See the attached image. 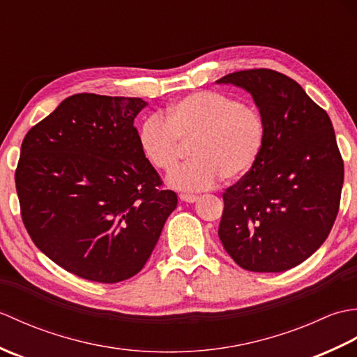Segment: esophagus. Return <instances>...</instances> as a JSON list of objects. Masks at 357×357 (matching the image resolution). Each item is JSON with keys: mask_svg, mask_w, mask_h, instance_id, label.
<instances>
[{"mask_svg": "<svg viewBox=\"0 0 357 357\" xmlns=\"http://www.w3.org/2000/svg\"><path fill=\"white\" fill-rule=\"evenodd\" d=\"M179 199L181 201H184V202H196L199 199V196H196V195H185V193H183V195H179Z\"/></svg>", "mask_w": 357, "mask_h": 357, "instance_id": "obj_1", "label": "esophagus"}]
</instances>
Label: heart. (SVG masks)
<instances>
[{
    "label": "heart",
    "mask_w": 357,
    "mask_h": 357,
    "mask_svg": "<svg viewBox=\"0 0 357 357\" xmlns=\"http://www.w3.org/2000/svg\"><path fill=\"white\" fill-rule=\"evenodd\" d=\"M264 142L259 110L213 90L181 98L164 119H147L138 133L142 156L159 172L173 170L190 147L192 161L169 176V184L184 192L206 190L222 176L242 178L259 159Z\"/></svg>",
    "instance_id": "1"
}]
</instances>
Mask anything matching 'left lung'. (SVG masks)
I'll return each mask as SVG.
<instances>
[{
	"mask_svg": "<svg viewBox=\"0 0 357 357\" xmlns=\"http://www.w3.org/2000/svg\"><path fill=\"white\" fill-rule=\"evenodd\" d=\"M216 82L247 90L265 123L259 159L222 195L219 239L244 270H290L324 244L336 221L344 161L335 128L284 73L241 70Z\"/></svg>",
	"mask_w": 357,
	"mask_h": 357,
	"instance_id": "obj_1",
	"label": "left lung"
}]
</instances>
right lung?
<instances>
[{"label":"right lung","mask_w":357,"mask_h":357,"mask_svg":"<svg viewBox=\"0 0 357 357\" xmlns=\"http://www.w3.org/2000/svg\"><path fill=\"white\" fill-rule=\"evenodd\" d=\"M141 98L72 95L27 132L15 172L22 222L69 273L115 284L142 270L178 196L142 156Z\"/></svg>","instance_id":"add662e5"}]
</instances>
